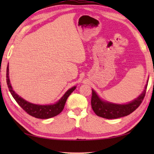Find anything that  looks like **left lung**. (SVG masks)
Segmentation results:
<instances>
[{
	"label": "left lung",
	"mask_w": 154,
	"mask_h": 154,
	"mask_svg": "<svg viewBox=\"0 0 154 154\" xmlns=\"http://www.w3.org/2000/svg\"><path fill=\"white\" fill-rule=\"evenodd\" d=\"M147 85L143 93L132 102L126 105H117L103 101L92 90L91 105L93 111L98 116L106 119H117L128 116L139 107L145 96Z\"/></svg>",
	"instance_id": "obj_1"
}]
</instances>
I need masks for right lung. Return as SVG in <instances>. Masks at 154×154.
Here are the masks:
<instances>
[{
    "mask_svg": "<svg viewBox=\"0 0 154 154\" xmlns=\"http://www.w3.org/2000/svg\"><path fill=\"white\" fill-rule=\"evenodd\" d=\"M7 83L10 92H11L12 96L17 103L18 105L30 116L38 119L51 118L52 117L56 116L60 113L63 110L68 97L71 95V94L76 88V87L75 86L69 89L65 93V94L62 96L61 99H60L58 102L54 104V105H38L27 102L26 100L21 98L13 90L9 78V65L7 68Z\"/></svg>",
    "mask_w": 154,
    "mask_h": 154,
    "instance_id": "add662e5",
    "label": "right lung"
}]
</instances>
